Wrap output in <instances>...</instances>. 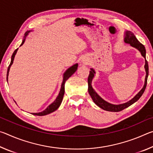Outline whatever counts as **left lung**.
Segmentation results:
<instances>
[{
	"instance_id": "8db88e82",
	"label": "left lung",
	"mask_w": 153,
	"mask_h": 153,
	"mask_svg": "<svg viewBox=\"0 0 153 153\" xmlns=\"http://www.w3.org/2000/svg\"><path fill=\"white\" fill-rule=\"evenodd\" d=\"M123 40L125 43L129 44V45L132 47L136 48L140 53L141 55L143 56L145 59V65H144V69L145 71H146V77H145L144 80V84L142 88L140 90L138 94H137L135 97L131 98L130 100L126 102L125 103H122V104H119V105H113L111 103L106 101L103 98L100 97L99 95L97 94V92L95 91L92 86V81L93 78H94V75L96 74L95 70L93 68L90 69V74L88 78V93L91 97L92 99L94 102L97 105L98 107L101 108L102 109L107 111H111V112H119L123 110L124 108L129 107V106L134 104V102H136L141 97V96L143 94L145 89H146V84H147V79H148L149 76V65L148 62H147L146 59V49H145L144 46L139 42L138 39L136 38V36H134V33L130 32V31H126L124 33V38Z\"/></svg>"
}]
</instances>
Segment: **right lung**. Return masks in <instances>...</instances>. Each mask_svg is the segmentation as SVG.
I'll list each match as a JSON object with an SVG mask.
<instances>
[{"label":"right lung","mask_w":153,"mask_h":153,"mask_svg":"<svg viewBox=\"0 0 153 153\" xmlns=\"http://www.w3.org/2000/svg\"><path fill=\"white\" fill-rule=\"evenodd\" d=\"M31 32H32V30H29V31H27V32L25 33V36L24 37V39H23L22 42V44H21L20 46L24 45V42H25V38H26V37L27 36L28 33H29ZM17 50H18V48H17L16 50L14 51V53H13V55L11 56V63H10L9 66L8 67V69H7V82H8V76H9L10 68H11L12 64L13 63L15 56V55H16ZM77 67H78V64L76 63V64H74V65H72L71 67H69V68L67 69L65 71V73L63 74V82H62V84H61L60 92H59L57 97L56 98L55 101H54L53 103H51V105H49L48 106V107L46 108L45 110H44L43 111H42V112L32 113V115H38V116H43V115H48V114H50L51 113H53V112H54V111H55L56 109H57V108L59 107V106L61 105V102H62V100H63V96H64V94H65V83L67 80L69 79V77H70L72 76V75H73L75 73V72L76 71V70L77 69Z\"/></svg>","instance_id":"right-lung-1"}]
</instances>
